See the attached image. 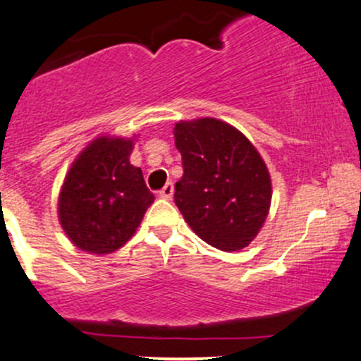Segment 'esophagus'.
<instances>
[{"label": "esophagus", "instance_id": "esophagus-1", "mask_svg": "<svg viewBox=\"0 0 361 361\" xmlns=\"http://www.w3.org/2000/svg\"><path fill=\"white\" fill-rule=\"evenodd\" d=\"M173 193H174L173 183H166V187L159 192V195H161L162 199H171V197H173Z\"/></svg>", "mask_w": 361, "mask_h": 361}]
</instances>
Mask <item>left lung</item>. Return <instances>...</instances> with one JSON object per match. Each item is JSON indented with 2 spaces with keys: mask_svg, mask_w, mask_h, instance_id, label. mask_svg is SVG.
I'll list each match as a JSON object with an SVG mask.
<instances>
[{
  "mask_svg": "<svg viewBox=\"0 0 361 361\" xmlns=\"http://www.w3.org/2000/svg\"><path fill=\"white\" fill-rule=\"evenodd\" d=\"M183 178L174 202L204 242L233 252L263 228L271 204V176L247 136L225 121L199 117L174 124Z\"/></svg>",
  "mask_w": 361,
  "mask_h": 361,
  "instance_id": "8db88e82",
  "label": "left lung"
}]
</instances>
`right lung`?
<instances>
[{
	"label": "right lung",
	"mask_w": 361,
	"mask_h": 361,
	"mask_svg": "<svg viewBox=\"0 0 361 361\" xmlns=\"http://www.w3.org/2000/svg\"><path fill=\"white\" fill-rule=\"evenodd\" d=\"M135 140L97 136L67 171L59 193V221L85 252L102 256L123 247L154 202L142 169L130 162Z\"/></svg>",
	"instance_id": "add662e5"
}]
</instances>
